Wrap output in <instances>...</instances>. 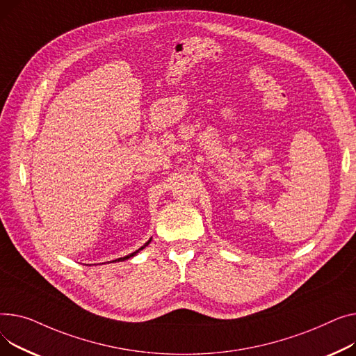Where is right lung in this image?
<instances>
[{"mask_svg": "<svg viewBox=\"0 0 356 356\" xmlns=\"http://www.w3.org/2000/svg\"><path fill=\"white\" fill-rule=\"evenodd\" d=\"M149 243H151V240H149L148 243H145V245H142V247H140L139 250H136V252H134V253H131V254H128V256H124V257H120V259H118V260H113V261H123V260H128V259L134 257V256H135L136 253H139V252H140V250H142V248H145V247H146V245H148Z\"/></svg>", "mask_w": 356, "mask_h": 356, "instance_id": "obj_1", "label": "right lung"}]
</instances>
